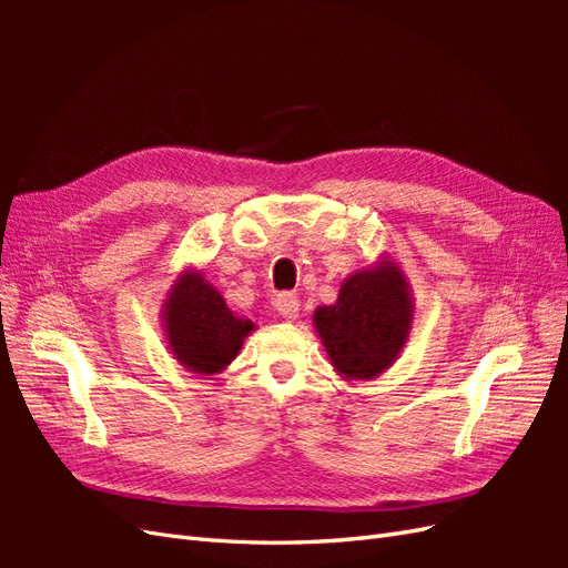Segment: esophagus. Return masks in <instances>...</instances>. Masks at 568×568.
<instances>
[{
	"instance_id": "34e87169",
	"label": "esophagus",
	"mask_w": 568,
	"mask_h": 568,
	"mask_svg": "<svg viewBox=\"0 0 568 568\" xmlns=\"http://www.w3.org/2000/svg\"><path fill=\"white\" fill-rule=\"evenodd\" d=\"M274 307H277V313L284 320H296L298 311H301V303H298L296 294H280L277 298H274Z\"/></svg>"
}]
</instances>
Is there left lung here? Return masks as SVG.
Segmentation results:
<instances>
[{"mask_svg": "<svg viewBox=\"0 0 568 568\" xmlns=\"http://www.w3.org/2000/svg\"><path fill=\"white\" fill-rule=\"evenodd\" d=\"M415 320L403 267L384 255L341 282L338 298L320 305L313 324L336 374L372 382L400 357Z\"/></svg>", "mask_w": 568, "mask_h": 568, "instance_id": "8db88e82", "label": "left lung"}]
</instances>
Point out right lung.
Listing matches in <instances>:
<instances>
[{"label":"right lung","instance_id":"obj_1","mask_svg":"<svg viewBox=\"0 0 568 568\" xmlns=\"http://www.w3.org/2000/svg\"><path fill=\"white\" fill-rule=\"evenodd\" d=\"M168 351L192 374L213 376L232 365L257 326L234 315L220 291L196 267H184L163 298Z\"/></svg>","mask_w":568,"mask_h":568}]
</instances>
